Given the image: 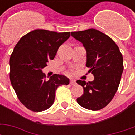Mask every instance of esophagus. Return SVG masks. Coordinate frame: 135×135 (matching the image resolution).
Instances as JSON below:
<instances>
[{"instance_id": "obj_1", "label": "esophagus", "mask_w": 135, "mask_h": 135, "mask_svg": "<svg viewBox=\"0 0 135 135\" xmlns=\"http://www.w3.org/2000/svg\"><path fill=\"white\" fill-rule=\"evenodd\" d=\"M70 84L71 85H76V82L75 80H74V79H71L70 80Z\"/></svg>"}]
</instances>
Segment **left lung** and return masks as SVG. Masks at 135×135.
Returning <instances> with one entry per match:
<instances>
[{
  "label": "left lung",
  "mask_w": 135,
  "mask_h": 135,
  "mask_svg": "<svg viewBox=\"0 0 135 135\" xmlns=\"http://www.w3.org/2000/svg\"><path fill=\"white\" fill-rule=\"evenodd\" d=\"M71 36L81 42L86 50V66L90 68L94 80L76 82L84 89V93L76 99L82 107L98 110L105 107L113 99L124 70L123 57L112 39L101 32L89 29L72 32Z\"/></svg>",
  "instance_id": "8db88e82"
}]
</instances>
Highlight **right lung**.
Wrapping results in <instances>:
<instances>
[{
	"label": "right lung",
	"instance_id": "add662e5",
	"mask_svg": "<svg viewBox=\"0 0 135 135\" xmlns=\"http://www.w3.org/2000/svg\"><path fill=\"white\" fill-rule=\"evenodd\" d=\"M69 37V32L35 30L23 36L14 47L10 58L11 83L20 102L30 110H47L53 105L58 87L69 84L66 76L56 74L47 80L42 71Z\"/></svg>",
	"mask_w": 135,
	"mask_h": 135
}]
</instances>
